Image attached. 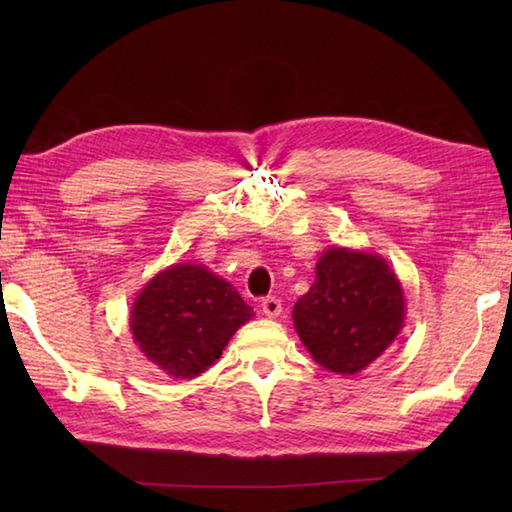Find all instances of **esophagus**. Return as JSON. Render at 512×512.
<instances>
[{
  "label": "esophagus",
  "instance_id": "esophagus-1",
  "mask_svg": "<svg viewBox=\"0 0 512 512\" xmlns=\"http://www.w3.org/2000/svg\"><path fill=\"white\" fill-rule=\"evenodd\" d=\"M262 310L268 319H277L281 314V301L277 297H266L262 301Z\"/></svg>",
  "mask_w": 512,
  "mask_h": 512
}]
</instances>
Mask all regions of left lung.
<instances>
[{
    "label": "left lung",
    "mask_w": 512,
    "mask_h": 512,
    "mask_svg": "<svg viewBox=\"0 0 512 512\" xmlns=\"http://www.w3.org/2000/svg\"><path fill=\"white\" fill-rule=\"evenodd\" d=\"M292 321L321 367L356 374L394 343L405 295L383 257L334 246L319 257L317 279L295 303Z\"/></svg>",
    "instance_id": "obj_1"
}]
</instances>
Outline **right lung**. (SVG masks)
Listing matches in <instances>:
<instances>
[{
    "label": "right lung",
    "mask_w": 512,
    "mask_h": 512,
    "mask_svg": "<svg viewBox=\"0 0 512 512\" xmlns=\"http://www.w3.org/2000/svg\"><path fill=\"white\" fill-rule=\"evenodd\" d=\"M253 308L209 268L173 264L138 292L129 330L151 363L173 378H195L222 356Z\"/></svg>",
    "instance_id": "obj_1"
}]
</instances>
